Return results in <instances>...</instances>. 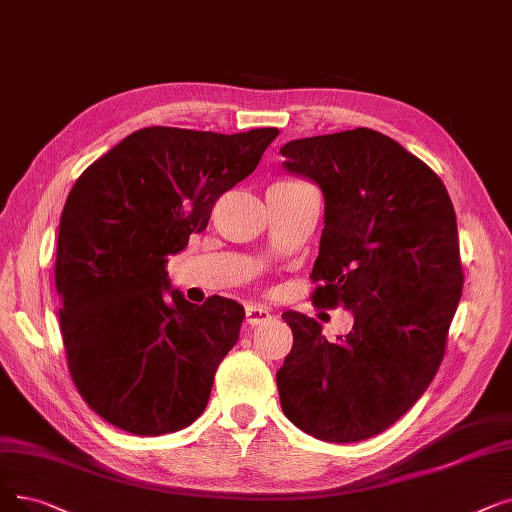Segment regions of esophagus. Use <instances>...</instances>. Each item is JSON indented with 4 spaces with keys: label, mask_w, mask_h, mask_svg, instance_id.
I'll use <instances>...</instances> for the list:
<instances>
[{
    "label": "esophagus",
    "mask_w": 512,
    "mask_h": 512,
    "mask_svg": "<svg viewBox=\"0 0 512 512\" xmlns=\"http://www.w3.org/2000/svg\"><path fill=\"white\" fill-rule=\"evenodd\" d=\"M268 320H272L270 309H265L263 305H249L247 307V324L249 326H259V324H265Z\"/></svg>",
    "instance_id": "1"
}]
</instances>
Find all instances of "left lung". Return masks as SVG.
I'll use <instances>...</instances> for the list:
<instances>
[{
	"label": "left lung",
	"instance_id": "1",
	"mask_svg": "<svg viewBox=\"0 0 512 512\" xmlns=\"http://www.w3.org/2000/svg\"><path fill=\"white\" fill-rule=\"evenodd\" d=\"M282 167L324 194L311 270L318 307H345L353 328L284 311L293 349L276 372L295 427L349 443L383 433L427 391L462 295L456 213L439 177L381 131L358 127L291 140Z\"/></svg>",
	"mask_w": 512,
	"mask_h": 512
}]
</instances>
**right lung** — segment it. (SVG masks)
<instances>
[{
	"label": "right lung",
	"mask_w": 512,
	"mask_h": 512,
	"mask_svg": "<svg viewBox=\"0 0 512 512\" xmlns=\"http://www.w3.org/2000/svg\"><path fill=\"white\" fill-rule=\"evenodd\" d=\"M276 127L244 133L144 127L87 167L66 198L56 249L60 332L73 383L110 425L180 431L207 408L244 307L171 286L167 257L251 175Z\"/></svg>",
	"instance_id": "obj_1"
}]
</instances>
